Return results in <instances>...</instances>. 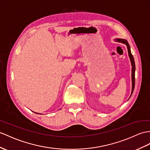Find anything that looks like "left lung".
Returning a JSON list of instances; mask_svg holds the SVG:
<instances>
[{
	"instance_id": "left-lung-1",
	"label": "left lung",
	"mask_w": 150,
	"mask_h": 150,
	"mask_svg": "<svg viewBox=\"0 0 150 150\" xmlns=\"http://www.w3.org/2000/svg\"><path fill=\"white\" fill-rule=\"evenodd\" d=\"M115 41L117 42H119L125 44L127 47L128 53H129V56L130 60L131 62V65H132V92H131V96H132L133 91L134 90V86H135V71H136V66H135L134 58V57L132 54V53H131L130 47V46L129 45V43H128L127 41H126L125 39H116Z\"/></svg>"
}]
</instances>
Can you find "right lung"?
<instances>
[{
	"label": "right lung",
	"instance_id": "add662e5",
	"mask_svg": "<svg viewBox=\"0 0 150 150\" xmlns=\"http://www.w3.org/2000/svg\"><path fill=\"white\" fill-rule=\"evenodd\" d=\"M35 113H37V112H35ZM37 114H39V113H37Z\"/></svg>",
	"mask_w": 150,
	"mask_h": 150
}]
</instances>
